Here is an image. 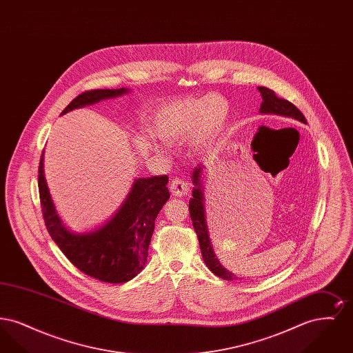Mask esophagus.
I'll list each match as a JSON object with an SVG mask.
<instances>
[{"mask_svg":"<svg viewBox=\"0 0 353 353\" xmlns=\"http://www.w3.org/2000/svg\"><path fill=\"white\" fill-rule=\"evenodd\" d=\"M169 190L172 192L173 196H177V197H184L188 193H189V185L184 180L181 179H173L170 183H169Z\"/></svg>","mask_w":353,"mask_h":353,"instance_id":"1","label":"esophagus"}]
</instances>
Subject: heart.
I'll list each match as a JSON object with an SVG mask.
<instances>
[{
  "mask_svg": "<svg viewBox=\"0 0 353 353\" xmlns=\"http://www.w3.org/2000/svg\"><path fill=\"white\" fill-rule=\"evenodd\" d=\"M226 115L228 103L219 95L176 99L156 111L151 131L168 143L183 141L190 134V145L199 148L219 130Z\"/></svg>",
  "mask_w": 353,
  "mask_h": 353,
  "instance_id": "heart-1",
  "label": "heart"
}]
</instances>
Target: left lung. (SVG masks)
I'll list each match as a JSON object with an SVG mask.
<instances>
[{
    "mask_svg": "<svg viewBox=\"0 0 353 353\" xmlns=\"http://www.w3.org/2000/svg\"><path fill=\"white\" fill-rule=\"evenodd\" d=\"M261 95H262V104L259 108L261 114H274V115H279L283 118L292 119V120H298L302 123H307V120L304 118L301 110H298V107H295L291 101H285L282 98H278L276 94L270 90L268 87H258ZM201 173L202 165H197L193 174H192V181L194 184L193 192H192V199L189 201V213H190V219L193 228L196 230V234L199 236V242H200V249H201L202 258L203 262L206 263L208 269L213 274H216L219 278L226 279V281H233L235 276L233 272L228 271L221 263H219L214 250L212 248L210 239H209V232L206 228V219H205V208H203V193H202L201 186Z\"/></svg>",
    "mask_w": 353,
    "mask_h": 353,
    "instance_id": "8db88e82",
    "label": "left lung"
}]
</instances>
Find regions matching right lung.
Returning a JSON list of instances; mask_svg holds the SVG:
<instances>
[{"mask_svg":"<svg viewBox=\"0 0 353 353\" xmlns=\"http://www.w3.org/2000/svg\"><path fill=\"white\" fill-rule=\"evenodd\" d=\"M127 88L91 90L82 92L61 115L75 108L117 98ZM168 176L136 179L118 212L97 230L74 234L65 228L51 201L43 174V152L38 168V189L45 225L52 241L77 268L101 282L124 283L144 269L154 230V219L168 201Z\"/></svg>","mask_w":353,"mask_h":353,"instance_id":"add662e5","label":"right lung"}]
</instances>
